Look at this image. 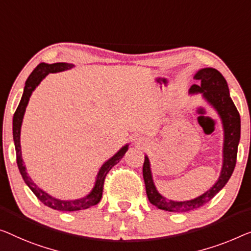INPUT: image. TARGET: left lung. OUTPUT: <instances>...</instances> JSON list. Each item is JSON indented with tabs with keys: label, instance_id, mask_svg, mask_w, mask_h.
<instances>
[{
	"label": "left lung",
	"instance_id": "obj_1",
	"mask_svg": "<svg viewBox=\"0 0 251 251\" xmlns=\"http://www.w3.org/2000/svg\"><path fill=\"white\" fill-rule=\"evenodd\" d=\"M194 78L200 83L193 84L189 89V93H192V95L201 93L203 98L206 100L208 104H211L214 108L222 121L224 132L222 169L218 181L204 194L194 198V200L178 201L168 200L158 192L154 182H153L149 156L145 155L143 164V178L148 198L150 203L154 205V206L168 212H188L200 208L208 203L229 181L234 170L235 162H237L241 122L240 115H239L237 108H235L230 97L229 87H227L226 78L218 70L212 69V67H205V69L200 70L194 75Z\"/></svg>",
	"mask_w": 251,
	"mask_h": 251
}]
</instances>
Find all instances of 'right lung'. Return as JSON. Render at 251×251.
<instances>
[{"mask_svg": "<svg viewBox=\"0 0 251 251\" xmlns=\"http://www.w3.org/2000/svg\"><path fill=\"white\" fill-rule=\"evenodd\" d=\"M74 67L73 64L70 63H54V64H46V63H40L39 65H37L35 70L32 71L29 77L25 81V85L24 89V93H22L20 103L17 108L16 113L13 115V141H14V147H16V153H17V163L19 171L24 178V180L27 186L31 189V192L35 194L37 198L42 201L43 204L46 206L57 209V211L63 212H73V211H80V209H85L97 205L101 200L102 192H103V182L104 178H106L107 174L109 173L111 168L116 166L121 159L124 156L127 150H128V144H126L119 151L116 153L115 155L111 156L109 160H107L104 162L101 168L99 169V173L97 175L95 186L91 192H90L87 196L78 198V200L73 201H64V200H58L50 196V194L44 192L43 189H40L35 182L32 181V179L29 177L27 170H25V166L24 164V160H22L21 154V144H20V133H21V125L22 121H24V116L25 108L29 102L31 93L33 92L40 82L43 81V78L46 77L50 73H57L62 72V71H66Z\"/></svg>", "mask_w": 251, "mask_h": 251, "instance_id": "right-lung-1", "label": "right lung"}]
</instances>
